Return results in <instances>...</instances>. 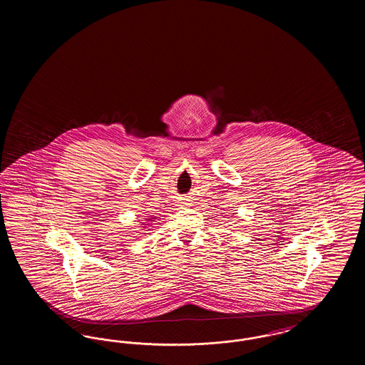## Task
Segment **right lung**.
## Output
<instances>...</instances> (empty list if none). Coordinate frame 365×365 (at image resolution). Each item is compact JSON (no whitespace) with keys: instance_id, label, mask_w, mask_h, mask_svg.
<instances>
[{"instance_id":"1","label":"right lung","mask_w":365,"mask_h":365,"mask_svg":"<svg viewBox=\"0 0 365 365\" xmlns=\"http://www.w3.org/2000/svg\"><path fill=\"white\" fill-rule=\"evenodd\" d=\"M155 217H156V216H152V217H148V219H145V222H155ZM149 225H150V223H143V225H142V228H146V226H149ZM146 231H148V230H146Z\"/></svg>"}]
</instances>
